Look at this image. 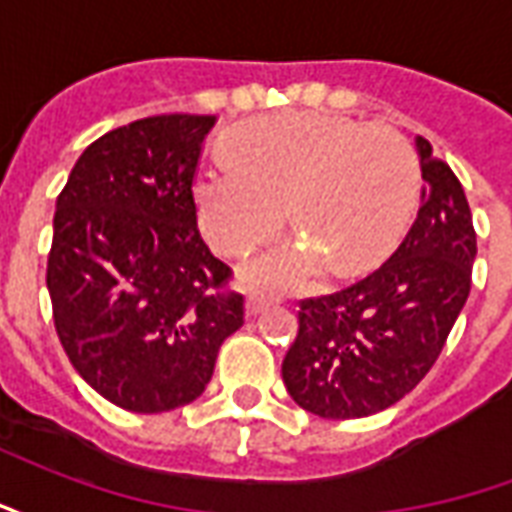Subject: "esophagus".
<instances>
[{
  "label": "esophagus",
  "instance_id": "34e87169",
  "mask_svg": "<svg viewBox=\"0 0 512 512\" xmlns=\"http://www.w3.org/2000/svg\"><path fill=\"white\" fill-rule=\"evenodd\" d=\"M271 304L266 293H249V299H246V315H257V312H263Z\"/></svg>",
  "mask_w": 512,
  "mask_h": 512
}]
</instances>
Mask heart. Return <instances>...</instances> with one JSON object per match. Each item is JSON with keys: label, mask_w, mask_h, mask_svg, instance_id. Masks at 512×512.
<instances>
[{"label": "heart", "mask_w": 512, "mask_h": 512, "mask_svg": "<svg viewBox=\"0 0 512 512\" xmlns=\"http://www.w3.org/2000/svg\"><path fill=\"white\" fill-rule=\"evenodd\" d=\"M227 169L197 183L202 230L224 255L268 241L288 205L307 244L260 257L252 277L277 288L310 282L323 260L337 274L373 266L406 222L414 158L384 123L288 112L249 120L224 136Z\"/></svg>", "instance_id": "b5f03b06"}]
</instances>
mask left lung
<instances>
[{
  "mask_svg": "<svg viewBox=\"0 0 512 512\" xmlns=\"http://www.w3.org/2000/svg\"><path fill=\"white\" fill-rule=\"evenodd\" d=\"M422 202L392 257L354 285L299 301L282 381L304 411L359 419L395 406L436 365L472 290V211L447 161L417 136Z\"/></svg>",
  "mask_w": 512,
  "mask_h": 512,
  "instance_id": "1",
  "label": "left lung"
}]
</instances>
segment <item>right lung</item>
Segmentation results:
<instances>
[{"label": "right lung", "instance_id": "add662e5", "mask_svg": "<svg viewBox=\"0 0 512 512\" xmlns=\"http://www.w3.org/2000/svg\"><path fill=\"white\" fill-rule=\"evenodd\" d=\"M213 115H150L98 136L57 197L46 285L71 365L109 403L161 414L197 400L244 326L233 268L197 227Z\"/></svg>", "mask_w": 512, "mask_h": 512}]
</instances>
